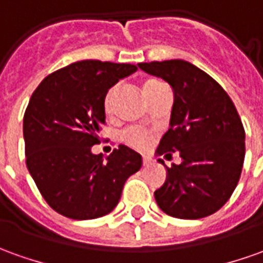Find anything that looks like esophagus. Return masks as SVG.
Wrapping results in <instances>:
<instances>
[{
  "label": "esophagus",
  "instance_id": "obj_1",
  "mask_svg": "<svg viewBox=\"0 0 263 263\" xmlns=\"http://www.w3.org/2000/svg\"><path fill=\"white\" fill-rule=\"evenodd\" d=\"M142 164L148 167V165H151L153 164V158L151 157H148V155H144V158H142Z\"/></svg>",
  "mask_w": 263,
  "mask_h": 263
}]
</instances>
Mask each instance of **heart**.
Returning a JSON list of instances; mask_svg holds the SVG:
<instances>
[{"mask_svg":"<svg viewBox=\"0 0 263 263\" xmlns=\"http://www.w3.org/2000/svg\"><path fill=\"white\" fill-rule=\"evenodd\" d=\"M160 85V82L158 80H146L145 83H144V93L145 96H148V93ZM115 95H117V86L110 87L108 90V93L105 96V101H103V108L106 110V114H109V110H110V106H112V101H114V98H115ZM122 141H124L125 144H128L129 146H134V148H138V149H144L146 146L149 145V142H151V135L148 134L144 129H141V128H137V126H132V128H128V129H125L122 132Z\"/></svg>","mask_w":263,"mask_h":263,"instance_id":"b5f03b06","label":"heart"}]
</instances>
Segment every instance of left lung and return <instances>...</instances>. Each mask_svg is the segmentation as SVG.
Segmentation results:
<instances>
[{
  "label": "left lung",
  "instance_id": "obj_1",
  "mask_svg": "<svg viewBox=\"0 0 263 263\" xmlns=\"http://www.w3.org/2000/svg\"><path fill=\"white\" fill-rule=\"evenodd\" d=\"M138 66L174 90L170 129L157 154L171 157L178 151L183 162L165 167V183L154 193L157 204L187 220L216 213L235 192L243 167L245 129L233 102L212 76L189 62Z\"/></svg>",
  "mask_w": 263,
  "mask_h": 263
}]
</instances>
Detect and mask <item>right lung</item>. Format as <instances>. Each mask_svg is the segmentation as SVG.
I'll return each mask as SVG.
<instances>
[{"label": "right lung", "instance_id": "add662e5", "mask_svg": "<svg viewBox=\"0 0 263 263\" xmlns=\"http://www.w3.org/2000/svg\"><path fill=\"white\" fill-rule=\"evenodd\" d=\"M135 64L82 60L53 71L34 90L23 121L26 164L43 199L74 220L110 213L142 157L119 145L93 154L105 125L108 89L137 71Z\"/></svg>", "mask_w": 263, "mask_h": 263}]
</instances>
